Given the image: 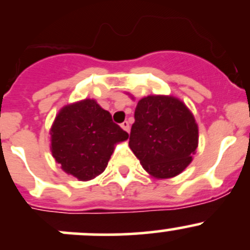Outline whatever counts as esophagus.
Returning <instances> with one entry per match:
<instances>
[{
	"label": "esophagus",
	"mask_w": 250,
	"mask_h": 250,
	"mask_svg": "<svg viewBox=\"0 0 250 250\" xmlns=\"http://www.w3.org/2000/svg\"><path fill=\"white\" fill-rule=\"evenodd\" d=\"M121 127H122V129H125V132H129V123H128L127 121H125L123 123H121Z\"/></svg>",
	"instance_id": "1"
}]
</instances>
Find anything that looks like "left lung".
Instances as JSON below:
<instances>
[{
	"mask_svg": "<svg viewBox=\"0 0 250 250\" xmlns=\"http://www.w3.org/2000/svg\"><path fill=\"white\" fill-rule=\"evenodd\" d=\"M134 118L129 147L144 169L155 179L184 172L198 146V125L185 103L173 95H147L138 102Z\"/></svg>",
	"mask_w": 250,
	"mask_h": 250,
	"instance_id": "8db88e82",
	"label": "left lung"
}]
</instances>
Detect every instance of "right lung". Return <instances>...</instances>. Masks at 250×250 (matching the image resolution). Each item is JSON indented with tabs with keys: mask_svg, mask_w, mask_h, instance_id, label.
Returning a JSON list of instances; mask_svg holds the SVG:
<instances>
[{
	"mask_svg": "<svg viewBox=\"0 0 250 250\" xmlns=\"http://www.w3.org/2000/svg\"><path fill=\"white\" fill-rule=\"evenodd\" d=\"M49 134L55 162L81 181L92 180L104 172L115 146L129 137L94 99L62 107Z\"/></svg>",
	"mask_w": 250,
	"mask_h": 250,
	"instance_id": "add662e5",
	"label": "right lung"
}]
</instances>
